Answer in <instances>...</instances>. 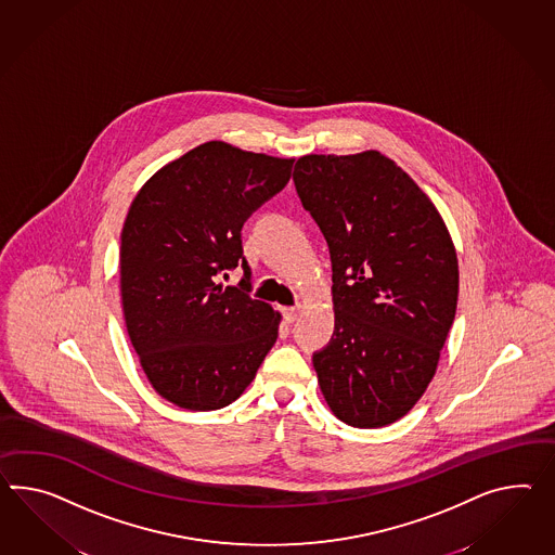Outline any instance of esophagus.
<instances>
[{
	"label": "esophagus",
	"instance_id": "obj_1",
	"mask_svg": "<svg viewBox=\"0 0 555 555\" xmlns=\"http://www.w3.org/2000/svg\"><path fill=\"white\" fill-rule=\"evenodd\" d=\"M298 315L299 306H292V308H285L284 310L285 322H289V324H292V322H296V320H298Z\"/></svg>",
	"mask_w": 555,
	"mask_h": 555
}]
</instances>
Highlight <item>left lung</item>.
<instances>
[{
	"instance_id": "obj_1",
	"label": "left lung",
	"mask_w": 555,
	"mask_h": 555,
	"mask_svg": "<svg viewBox=\"0 0 555 555\" xmlns=\"http://www.w3.org/2000/svg\"><path fill=\"white\" fill-rule=\"evenodd\" d=\"M294 183L332 259L336 324L312 356L318 383L341 423L386 427L423 397L453 326L451 235L427 195L378 151L306 155Z\"/></svg>"
}]
</instances>
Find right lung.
<instances>
[{"label":"right lung","instance_id":"add662e5","mask_svg":"<svg viewBox=\"0 0 555 555\" xmlns=\"http://www.w3.org/2000/svg\"><path fill=\"white\" fill-rule=\"evenodd\" d=\"M292 158L199 144L155 172L120 235L128 336L158 395L186 411L242 397L278 340L280 313L249 296L243 223L292 177ZM242 267L237 286L218 278Z\"/></svg>","mask_w":555,"mask_h":555}]
</instances>
